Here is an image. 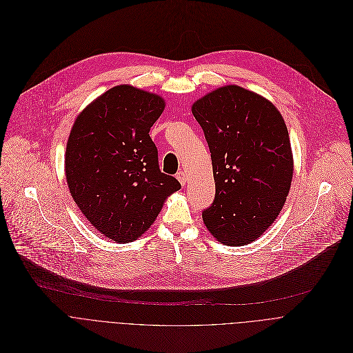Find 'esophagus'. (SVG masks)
Segmentation results:
<instances>
[{
	"label": "esophagus",
	"mask_w": 353,
	"mask_h": 353,
	"mask_svg": "<svg viewBox=\"0 0 353 353\" xmlns=\"http://www.w3.org/2000/svg\"><path fill=\"white\" fill-rule=\"evenodd\" d=\"M176 179L181 182V185H182V186H185V185H186V181H188V178H186V172H185V171H179V172L176 174Z\"/></svg>",
	"instance_id": "34e87169"
}]
</instances>
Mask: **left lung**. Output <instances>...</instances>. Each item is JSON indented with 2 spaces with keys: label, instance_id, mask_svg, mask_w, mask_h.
Instances as JSON below:
<instances>
[{
  "label": "left lung",
  "instance_id": "obj_1",
  "mask_svg": "<svg viewBox=\"0 0 353 353\" xmlns=\"http://www.w3.org/2000/svg\"><path fill=\"white\" fill-rule=\"evenodd\" d=\"M211 153L216 196L201 217L219 242L243 246L278 217L294 175L287 125L264 97L236 85L192 105Z\"/></svg>",
  "mask_w": 353,
  "mask_h": 353
}]
</instances>
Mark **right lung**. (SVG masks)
Segmentation results:
<instances>
[{"mask_svg": "<svg viewBox=\"0 0 353 353\" xmlns=\"http://www.w3.org/2000/svg\"><path fill=\"white\" fill-rule=\"evenodd\" d=\"M165 107L153 93L121 85L77 118L70 130L65 175L85 217L104 236L130 242L157 219L181 183L160 171L149 132Z\"/></svg>", "mask_w": 353, "mask_h": 353, "instance_id": "obj_1", "label": "right lung"}]
</instances>
